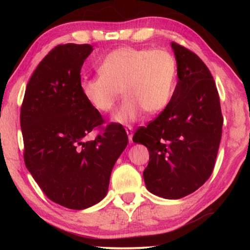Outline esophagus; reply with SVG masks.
<instances>
[{
	"label": "esophagus",
	"mask_w": 250,
	"mask_h": 250,
	"mask_svg": "<svg viewBox=\"0 0 250 250\" xmlns=\"http://www.w3.org/2000/svg\"><path fill=\"white\" fill-rule=\"evenodd\" d=\"M125 132H126V134H128L129 142L132 143V139H133V128H132L131 125L126 126V128H125Z\"/></svg>",
	"instance_id": "esophagus-1"
}]
</instances>
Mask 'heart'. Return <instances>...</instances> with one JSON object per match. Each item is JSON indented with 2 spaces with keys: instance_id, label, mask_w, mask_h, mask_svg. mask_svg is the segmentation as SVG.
<instances>
[{
  "instance_id": "1",
  "label": "heart",
  "mask_w": 250,
  "mask_h": 250,
  "mask_svg": "<svg viewBox=\"0 0 250 250\" xmlns=\"http://www.w3.org/2000/svg\"><path fill=\"white\" fill-rule=\"evenodd\" d=\"M100 76L81 83L82 93L101 113L113 109L117 100L125 97L113 120L128 125L143 110L155 114L171 100L177 77L174 56L163 49L120 47L106 56L97 67Z\"/></svg>"
}]
</instances>
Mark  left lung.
I'll list each match as a JSON object with an SVG mask.
<instances>
[{"mask_svg":"<svg viewBox=\"0 0 250 250\" xmlns=\"http://www.w3.org/2000/svg\"><path fill=\"white\" fill-rule=\"evenodd\" d=\"M178 81L167 107L133 142L149 151L146 188L164 199L194 192L213 173L224 118L216 83L194 52L172 42Z\"/></svg>","mask_w":250,"mask_h":250,"instance_id":"8db88e82","label":"left lung"}]
</instances>
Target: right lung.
Wrapping results in <instances>:
<instances>
[{
	"mask_svg": "<svg viewBox=\"0 0 250 250\" xmlns=\"http://www.w3.org/2000/svg\"><path fill=\"white\" fill-rule=\"evenodd\" d=\"M92 50L88 44L55 47L32 74L20 111L26 168L47 198L71 209L105 198L128 145L124 126L116 124L84 141L104 122L81 90L82 66Z\"/></svg>",
	"mask_w": 250,
	"mask_h": 250,
	"instance_id": "add662e5",
	"label": "right lung"
}]
</instances>
